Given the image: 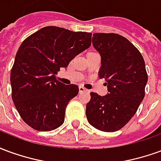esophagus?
Wrapping results in <instances>:
<instances>
[{
  "label": "esophagus",
  "mask_w": 161,
  "mask_h": 161,
  "mask_svg": "<svg viewBox=\"0 0 161 161\" xmlns=\"http://www.w3.org/2000/svg\"><path fill=\"white\" fill-rule=\"evenodd\" d=\"M87 91V90L84 87H83V86H79V92H84V91Z\"/></svg>",
  "instance_id": "1"
}]
</instances>
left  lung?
I'll use <instances>...</instances> for the list:
<instances>
[{
	"label": "left lung",
	"mask_w": 161,
	"mask_h": 161,
	"mask_svg": "<svg viewBox=\"0 0 161 161\" xmlns=\"http://www.w3.org/2000/svg\"><path fill=\"white\" fill-rule=\"evenodd\" d=\"M92 45L101 56L99 77L107 82L108 94L91 92L86 116L98 130L115 132L131 120L145 97V62L138 49L116 33H94Z\"/></svg>",
	"instance_id": "obj_1"
}]
</instances>
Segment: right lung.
I'll list each match as a JSON object with an SVG mask.
<instances>
[{
	"mask_svg": "<svg viewBox=\"0 0 161 161\" xmlns=\"http://www.w3.org/2000/svg\"><path fill=\"white\" fill-rule=\"evenodd\" d=\"M91 35L46 26L20 45L10 75L12 99L31 128L52 131L64 123L65 108L78 94V87L60 83L56 74L91 46Z\"/></svg>",
	"mask_w": 161,
	"mask_h": 161,
	"instance_id": "obj_1",
	"label": "right lung"
}]
</instances>
